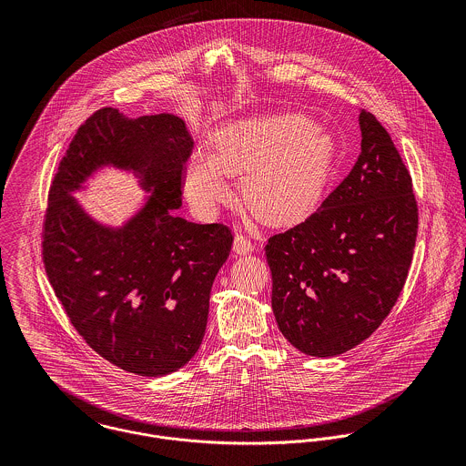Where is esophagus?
Here are the masks:
<instances>
[{"label":"esophagus","instance_id":"esophagus-1","mask_svg":"<svg viewBox=\"0 0 466 466\" xmlns=\"http://www.w3.org/2000/svg\"><path fill=\"white\" fill-rule=\"evenodd\" d=\"M255 249H257L255 244L249 238H246L244 235L235 237V240H233V253L235 255H251Z\"/></svg>","mask_w":466,"mask_h":466}]
</instances>
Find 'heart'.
<instances>
[{
    "instance_id": "1",
    "label": "heart",
    "mask_w": 466,
    "mask_h": 466,
    "mask_svg": "<svg viewBox=\"0 0 466 466\" xmlns=\"http://www.w3.org/2000/svg\"><path fill=\"white\" fill-rule=\"evenodd\" d=\"M335 163L332 136L305 115L231 120L211 133L208 154L187 165L185 196L200 213H213L229 198L226 177H242V198L258 220L294 226L321 204Z\"/></svg>"
}]
</instances>
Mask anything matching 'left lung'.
I'll use <instances>...</instances> for the list:
<instances>
[{
    "label": "left lung",
    "mask_w": 466,
    "mask_h": 466,
    "mask_svg": "<svg viewBox=\"0 0 466 466\" xmlns=\"http://www.w3.org/2000/svg\"><path fill=\"white\" fill-rule=\"evenodd\" d=\"M360 154L316 213L266 246L279 332L312 357L375 332L403 289L418 233L410 176L391 136L359 111Z\"/></svg>",
    "instance_id": "obj_1"
}]
</instances>
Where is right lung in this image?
Returning a JSON list of instances; mask_svg holds the SVG:
<instances>
[{
  "label": "right lung",
  "instance_id": "1",
  "mask_svg": "<svg viewBox=\"0 0 466 466\" xmlns=\"http://www.w3.org/2000/svg\"><path fill=\"white\" fill-rule=\"evenodd\" d=\"M194 139L174 115L96 111L75 134L50 188L43 258L71 325L111 364L141 377L183 368L206 332L209 292L233 235L174 215ZM131 173L147 198L120 227L74 194L95 173Z\"/></svg>",
  "mask_w": 466,
  "mask_h": 466
}]
</instances>
